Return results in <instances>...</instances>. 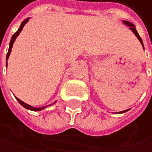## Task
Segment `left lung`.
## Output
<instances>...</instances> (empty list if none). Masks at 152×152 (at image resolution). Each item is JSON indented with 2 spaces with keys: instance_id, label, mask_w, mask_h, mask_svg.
I'll return each instance as SVG.
<instances>
[{
  "instance_id": "8db88e82",
  "label": "left lung",
  "mask_w": 152,
  "mask_h": 152,
  "mask_svg": "<svg viewBox=\"0 0 152 152\" xmlns=\"http://www.w3.org/2000/svg\"><path fill=\"white\" fill-rule=\"evenodd\" d=\"M123 23H124L126 25L129 26V29H130V30H131L134 34H135V35L138 37V39L140 40V44L142 45V46H143V48H144L143 42H142V39H141V38H140V36L139 35V34H138V32H137V30H136V28H135V25H134L133 23H129V22H127V21H123ZM126 111H128V109H127V110H124V111H121V112H119V113H124V112H126Z\"/></svg>"
}]
</instances>
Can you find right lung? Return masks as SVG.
Instances as JSON below:
<instances>
[{"label":"right lung","mask_w":152,"mask_h":152,"mask_svg":"<svg viewBox=\"0 0 152 152\" xmlns=\"http://www.w3.org/2000/svg\"><path fill=\"white\" fill-rule=\"evenodd\" d=\"M28 21H29V18H27L26 20H24V21L21 23L20 28L18 29V31H17V32L12 35V39H11V42H10V45H9L8 53H7V56H6V60L9 58V56H10V54H11V51H12V45H13V43H14V41H15L16 37L19 35V34H20V33H21V31L23 30V26L25 25V23H26ZM6 66H7V62H6ZM16 99H17V100H18V102H19V103H20L23 107H25V108H27V109H30V110H33V111H39V110H42V109H44L45 107H38V108H36V107H32V106H30V105H28V104H26V103L23 102L22 100H20L19 98H17V97H16ZM49 106H51V105H49Z\"/></svg>","instance_id":"add662e5"}]
</instances>
